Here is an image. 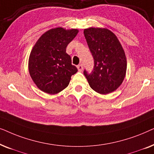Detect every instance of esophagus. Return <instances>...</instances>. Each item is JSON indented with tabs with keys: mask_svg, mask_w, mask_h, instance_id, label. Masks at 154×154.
I'll list each match as a JSON object with an SVG mask.
<instances>
[{
	"mask_svg": "<svg viewBox=\"0 0 154 154\" xmlns=\"http://www.w3.org/2000/svg\"><path fill=\"white\" fill-rule=\"evenodd\" d=\"M77 68H78V70H79V71H83V64H79L77 66Z\"/></svg>",
	"mask_w": 154,
	"mask_h": 154,
	"instance_id": "obj_1",
	"label": "esophagus"
}]
</instances>
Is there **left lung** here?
<instances>
[{"label": "left lung", "instance_id": "left-lung-1", "mask_svg": "<svg viewBox=\"0 0 154 154\" xmlns=\"http://www.w3.org/2000/svg\"><path fill=\"white\" fill-rule=\"evenodd\" d=\"M83 33L94 62L92 73L83 72L90 88L102 94L115 91L123 83L127 70V60L121 43L106 28L90 27Z\"/></svg>", "mask_w": 154, "mask_h": 154}]
</instances>
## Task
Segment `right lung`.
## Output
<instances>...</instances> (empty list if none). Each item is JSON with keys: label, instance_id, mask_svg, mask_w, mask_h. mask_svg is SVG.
Returning a JSON list of instances; mask_svg holds the SVG:
<instances>
[{"label": "right lung", "instance_id": "add662e5", "mask_svg": "<svg viewBox=\"0 0 154 154\" xmlns=\"http://www.w3.org/2000/svg\"><path fill=\"white\" fill-rule=\"evenodd\" d=\"M76 29H52L39 38L29 55V71L38 88L55 94L69 85L71 75L78 71L66 52L68 44L76 36Z\"/></svg>", "mask_w": 154, "mask_h": 154}]
</instances>
